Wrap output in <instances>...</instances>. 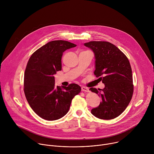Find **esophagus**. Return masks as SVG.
Returning <instances> with one entry per match:
<instances>
[{
  "label": "esophagus",
  "instance_id": "34e87169",
  "mask_svg": "<svg viewBox=\"0 0 154 154\" xmlns=\"http://www.w3.org/2000/svg\"><path fill=\"white\" fill-rule=\"evenodd\" d=\"M82 91H83V92H89V90H88V88H86L85 86H82Z\"/></svg>",
  "mask_w": 154,
  "mask_h": 154
}]
</instances>
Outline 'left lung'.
<instances>
[{
	"instance_id": "obj_1",
	"label": "left lung",
	"mask_w": 154,
	"mask_h": 154,
	"mask_svg": "<svg viewBox=\"0 0 154 154\" xmlns=\"http://www.w3.org/2000/svg\"><path fill=\"white\" fill-rule=\"evenodd\" d=\"M94 53V75L105 85L103 90L91 88L90 90L102 98L91 113L101 119L119 116L130 103L134 93L131 68L125 55L113 44L106 41L85 43Z\"/></svg>"
}]
</instances>
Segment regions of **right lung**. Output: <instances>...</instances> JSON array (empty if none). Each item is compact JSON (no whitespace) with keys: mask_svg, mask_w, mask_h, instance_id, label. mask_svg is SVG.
<instances>
[{"mask_svg":"<svg viewBox=\"0 0 154 154\" xmlns=\"http://www.w3.org/2000/svg\"><path fill=\"white\" fill-rule=\"evenodd\" d=\"M76 46L66 41H52L36 50L29 60L24 73V94L32 109L44 119L55 121L63 117L74 97L81 91L75 83L55 86L54 77L61 70L63 53Z\"/></svg>","mask_w":154,"mask_h":154,"instance_id":"right-lung-1","label":"right lung"}]
</instances>
